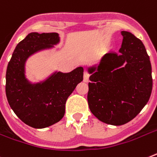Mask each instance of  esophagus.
<instances>
[{
    "label": "esophagus",
    "mask_w": 157,
    "mask_h": 157,
    "mask_svg": "<svg viewBox=\"0 0 157 157\" xmlns=\"http://www.w3.org/2000/svg\"><path fill=\"white\" fill-rule=\"evenodd\" d=\"M89 80V74L87 72H84V82H88Z\"/></svg>",
    "instance_id": "obj_1"
}]
</instances>
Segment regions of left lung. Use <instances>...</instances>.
Instances as JSON below:
<instances>
[{
  "label": "left lung",
  "instance_id": "1",
  "mask_svg": "<svg viewBox=\"0 0 157 157\" xmlns=\"http://www.w3.org/2000/svg\"><path fill=\"white\" fill-rule=\"evenodd\" d=\"M121 35L119 53H106L98 64L88 67L90 111L112 125L135 118L148 103L152 89V66L145 47L129 32L121 31Z\"/></svg>",
  "mask_w": 157,
  "mask_h": 157
}]
</instances>
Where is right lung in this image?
<instances>
[{
	"label": "right lung",
	"mask_w": 157,
	"mask_h": 157,
	"mask_svg": "<svg viewBox=\"0 0 157 157\" xmlns=\"http://www.w3.org/2000/svg\"><path fill=\"white\" fill-rule=\"evenodd\" d=\"M60 41L56 33H31L19 42L8 64L5 85L8 102L16 115L30 127L44 128L62 119L67 99L83 81V67L70 72L54 71L39 82H32L26 77L28 59L55 48Z\"/></svg>",
	"instance_id": "right-lung-1"
}]
</instances>
